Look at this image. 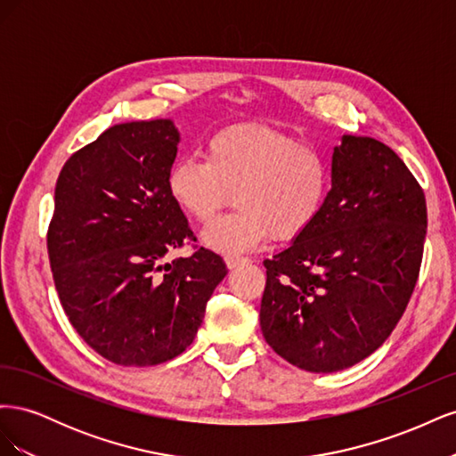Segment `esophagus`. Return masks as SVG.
Returning <instances> with one entry per match:
<instances>
[{
    "label": "esophagus",
    "mask_w": 456,
    "mask_h": 456,
    "mask_svg": "<svg viewBox=\"0 0 456 456\" xmlns=\"http://www.w3.org/2000/svg\"><path fill=\"white\" fill-rule=\"evenodd\" d=\"M247 262H249V258H245V256H236V255H228V256H226V266H228L230 270L238 268V266H241V265H247Z\"/></svg>",
    "instance_id": "34e87169"
}]
</instances>
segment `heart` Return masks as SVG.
I'll list each match as a JSON object with an SVG mask.
<instances>
[{"label":"heart","mask_w":456,"mask_h":456,"mask_svg":"<svg viewBox=\"0 0 456 456\" xmlns=\"http://www.w3.org/2000/svg\"><path fill=\"white\" fill-rule=\"evenodd\" d=\"M171 200L196 223H209L232 190L238 207L201 233L213 251H251L270 233L295 240L320 216L329 165L320 150L265 123H238L205 144V161L183 158L167 175Z\"/></svg>","instance_id":"b5f03b06"}]
</instances>
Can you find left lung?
<instances>
[{
    "instance_id": "obj_1",
    "label": "left lung",
    "mask_w": 456,
    "mask_h": 456,
    "mask_svg": "<svg viewBox=\"0 0 456 456\" xmlns=\"http://www.w3.org/2000/svg\"><path fill=\"white\" fill-rule=\"evenodd\" d=\"M426 198L392 148L344 134L315 223L265 260L260 329L310 372L363 362L390 337L417 285Z\"/></svg>"
}]
</instances>
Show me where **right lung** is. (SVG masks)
Here are the masks:
<instances>
[{
    "instance_id": "add662e5",
    "label": "right lung",
    "mask_w": 456,
    "mask_h": 456,
    "mask_svg": "<svg viewBox=\"0 0 456 456\" xmlns=\"http://www.w3.org/2000/svg\"><path fill=\"white\" fill-rule=\"evenodd\" d=\"M178 142L171 119L119 123L72 154L54 188L47 249L61 305L79 337L118 365L181 355L228 273L203 247L165 260L194 238L167 190Z\"/></svg>"
}]
</instances>
